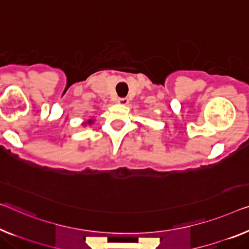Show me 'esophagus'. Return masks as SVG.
I'll list each match as a JSON object with an SVG mask.
<instances>
[{"label":"esophagus","instance_id":"obj_1","mask_svg":"<svg viewBox=\"0 0 249 249\" xmlns=\"http://www.w3.org/2000/svg\"><path fill=\"white\" fill-rule=\"evenodd\" d=\"M118 104H122V105H127L128 104V98L127 97H121L117 99Z\"/></svg>","mask_w":249,"mask_h":249}]
</instances>
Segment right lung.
Here are the masks:
<instances>
[{"label":"right lung","instance_id":"add662e5","mask_svg":"<svg viewBox=\"0 0 249 249\" xmlns=\"http://www.w3.org/2000/svg\"><path fill=\"white\" fill-rule=\"evenodd\" d=\"M91 122H92V121H88V124H90V123H91Z\"/></svg>","mask_w":249,"mask_h":249}]
</instances>
